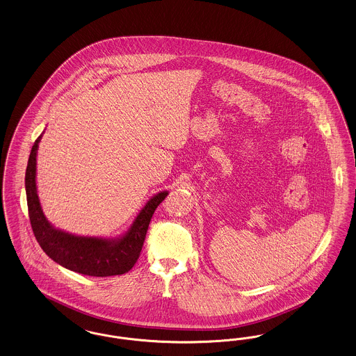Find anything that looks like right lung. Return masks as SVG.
<instances>
[{
  "mask_svg": "<svg viewBox=\"0 0 356 356\" xmlns=\"http://www.w3.org/2000/svg\"><path fill=\"white\" fill-rule=\"evenodd\" d=\"M41 138L42 134L31 147L25 174L31 229L41 248L54 262L83 275L104 278L130 271L139 258L155 209L168 197L169 191L165 190L152 197L129 230L118 238L82 236L56 229L45 217L37 194V150Z\"/></svg>",
  "mask_w": 356,
  "mask_h": 356,
  "instance_id": "obj_1",
  "label": "right lung"
}]
</instances>
